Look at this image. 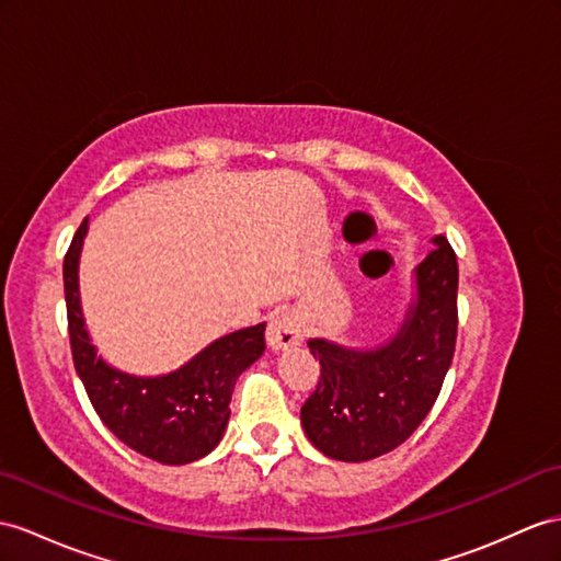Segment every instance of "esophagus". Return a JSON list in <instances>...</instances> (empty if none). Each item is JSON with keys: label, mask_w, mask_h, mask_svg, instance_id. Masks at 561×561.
I'll list each match as a JSON object with an SVG mask.
<instances>
[{"label": "esophagus", "mask_w": 561, "mask_h": 561, "mask_svg": "<svg viewBox=\"0 0 561 561\" xmlns=\"http://www.w3.org/2000/svg\"><path fill=\"white\" fill-rule=\"evenodd\" d=\"M302 340V323L295 313H280L266 328V345L271 352H280L299 345Z\"/></svg>", "instance_id": "1"}]
</instances>
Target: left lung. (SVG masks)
I'll list each match as a JSON object with an SVG mask.
<instances>
[{"mask_svg": "<svg viewBox=\"0 0 561 561\" xmlns=\"http://www.w3.org/2000/svg\"><path fill=\"white\" fill-rule=\"evenodd\" d=\"M412 271L398 331L371 347L311 337L319 386L302 407L309 443L337 461H368L412 435L438 400L457 340V256L445 236Z\"/></svg>", "mask_w": 561, "mask_h": 561, "instance_id": "obj_1", "label": "left lung"}]
</instances>
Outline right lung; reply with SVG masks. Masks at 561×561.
<instances>
[{
	"mask_svg": "<svg viewBox=\"0 0 561 561\" xmlns=\"http://www.w3.org/2000/svg\"><path fill=\"white\" fill-rule=\"evenodd\" d=\"M88 230L90 218L80 224L64 259V290L73 364L94 412L123 445L159 463L181 467L207 457L226 433L236 380L266 350V323L216 337L169 374L121 371L92 345L80 305L78 271Z\"/></svg>",
	"mask_w": 561,
	"mask_h": 561,
	"instance_id": "right-lung-1",
	"label": "right lung"
}]
</instances>
